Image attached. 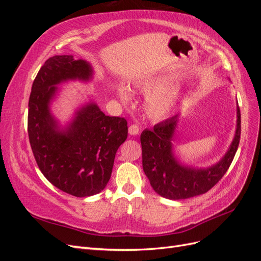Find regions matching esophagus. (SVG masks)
Here are the masks:
<instances>
[{
  "label": "esophagus",
  "mask_w": 261,
  "mask_h": 261,
  "mask_svg": "<svg viewBox=\"0 0 261 261\" xmlns=\"http://www.w3.org/2000/svg\"><path fill=\"white\" fill-rule=\"evenodd\" d=\"M139 130H140V128H139V126L137 125V124H133V125H130L129 127H128V133L130 134V135H138L139 134Z\"/></svg>",
  "instance_id": "34e87169"
}]
</instances>
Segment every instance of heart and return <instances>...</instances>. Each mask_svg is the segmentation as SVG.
I'll return each instance as SVG.
<instances>
[{"instance_id":"heart-1","label":"heart","mask_w":261,"mask_h":261,"mask_svg":"<svg viewBox=\"0 0 261 261\" xmlns=\"http://www.w3.org/2000/svg\"><path fill=\"white\" fill-rule=\"evenodd\" d=\"M173 85L172 78L168 76H158L145 78L136 84V87L143 92L152 93L147 101V112L153 118H163L174 108L177 99L175 90L170 89ZM117 96L122 101H127L129 94L126 87L118 85Z\"/></svg>"}]
</instances>
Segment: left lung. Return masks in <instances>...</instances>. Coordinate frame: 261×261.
Returning <instances> with one entry per match:
<instances>
[{"mask_svg":"<svg viewBox=\"0 0 261 261\" xmlns=\"http://www.w3.org/2000/svg\"><path fill=\"white\" fill-rule=\"evenodd\" d=\"M234 138L222 159L209 168H194L181 163L174 154L173 140L179 114L146 128L140 135L143 169L153 191L172 200L187 199L202 195L222 178L234 159L241 138V112L236 109Z\"/></svg>","mask_w":261,"mask_h":261,"instance_id":"left-lung-1","label":"left lung"}]
</instances>
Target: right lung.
<instances>
[{
	"instance_id": "add662e5",
	"label": "right lung",
	"mask_w": 261,
	"mask_h": 261,
	"mask_svg": "<svg viewBox=\"0 0 261 261\" xmlns=\"http://www.w3.org/2000/svg\"><path fill=\"white\" fill-rule=\"evenodd\" d=\"M92 77L89 62L54 55L38 72L28 103V136L39 169L52 185L75 197L103 191L128 132L125 118L106 115L91 101L78 108L65 126L52 114L59 85Z\"/></svg>"
}]
</instances>
